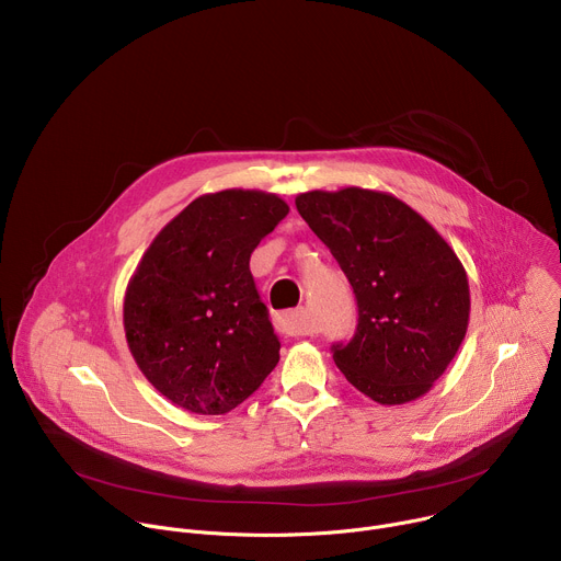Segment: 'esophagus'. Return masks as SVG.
Returning <instances> with one entry per match:
<instances>
[{
	"mask_svg": "<svg viewBox=\"0 0 561 561\" xmlns=\"http://www.w3.org/2000/svg\"><path fill=\"white\" fill-rule=\"evenodd\" d=\"M277 329H279L284 335H288V337L308 335V333L312 331L304 308H295V310L282 312V314L277 317Z\"/></svg>",
	"mask_w": 561,
	"mask_h": 561,
	"instance_id": "obj_1",
	"label": "esophagus"
}]
</instances>
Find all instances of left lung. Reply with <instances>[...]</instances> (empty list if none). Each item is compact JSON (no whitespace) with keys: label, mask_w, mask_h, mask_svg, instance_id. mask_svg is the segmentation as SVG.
<instances>
[{"label":"left lung","mask_w":561,"mask_h":561,"mask_svg":"<svg viewBox=\"0 0 561 561\" xmlns=\"http://www.w3.org/2000/svg\"><path fill=\"white\" fill-rule=\"evenodd\" d=\"M295 206L331 249L357 299L353 340L333 346L337 368L383 407L426 394L468 329V277L455 251L390 193L308 191Z\"/></svg>","instance_id":"8db88e82"}]
</instances>
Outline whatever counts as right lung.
<instances>
[{
	"label": "right lung",
	"instance_id": "add662e5",
	"mask_svg": "<svg viewBox=\"0 0 561 561\" xmlns=\"http://www.w3.org/2000/svg\"><path fill=\"white\" fill-rule=\"evenodd\" d=\"M264 191L191 202L146 249L124 297V331L144 377L195 415H224L279 362L251 253L288 215Z\"/></svg>",
	"mask_w": 561,
	"mask_h": 561
}]
</instances>
